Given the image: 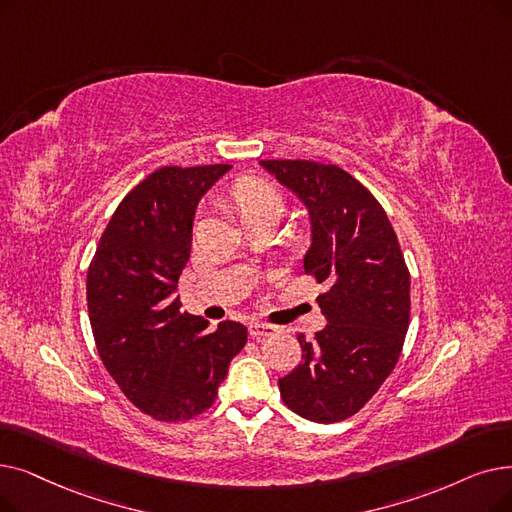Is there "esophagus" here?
<instances>
[{"label": "esophagus", "instance_id": "obj_1", "mask_svg": "<svg viewBox=\"0 0 512 512\" xmlns=\"http://www.w3.org/2000/svg\"><path fill=\"white\" fill-rule=\"evenodd\" d=\"M274 332H276V328L270 326V324H263V322H251V324H249V335H251L253 339L272 337Z\"/></svg>", "mask_w": 512, "mask_h": 512}]
</instances>
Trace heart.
<instances>
[{
    "instance_id": "heart-1",
    "label": "heart",
    "mask_w": 512,
    "mask_h": 512,
    "mask_svg": "<svg viewBox=\"0 0 512 512\" xmlns=\"http://www.w3.org/2000/svg\"><path fill=\"white\" fill-rule=\"evenodd\" d=\"M232 201L242 221L255 215L280 217L284 207L280 192L270 184L257 180V177H244V180H240L232 190Z\"/></svg>"
}]
</instances>
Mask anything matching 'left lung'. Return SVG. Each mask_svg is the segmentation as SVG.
Returning a JSON list of instances; mask_svg holds the SVG:
<instances>
[{"instance_id": "obj_1", "label": "left lung", "mask_w": 512, "mask_h": 512, "mask_svg": "<svg viewBox=\"0 0 512 512\" xmlns=\"http://www.w3.org/2000/svg\"><path fill=\"white\" fill-rule=\"evenodd\" d=\"M307 209L305 274L328 282L326 326L299 335L301 364L278 381L284 404L314 422L353 416L397 364L410 324V274L391 221L353 175L316 161H261Z\"/></svg>"}]
</instances>
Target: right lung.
Masks as SVG:
<instances>
[{
    "mask_svg": "<svg viewBox=\"0 0 512 512\" xmlns=\"http://www.w3.org/2000/svg\"><path fill=\"white\" fill-rule=\"evenodd\" d=\"M232 165L161 167L110 217L87 270V311L106 370L144 414L177 422L213 406L234 355L240 322L182 311L177 280L192 249L201 198Z\"/></svg>",
    "mask_w": 512,
    "mask_h": 512,
    "instance_id": "1",
    "label": "right lung"
}]
</instances>
